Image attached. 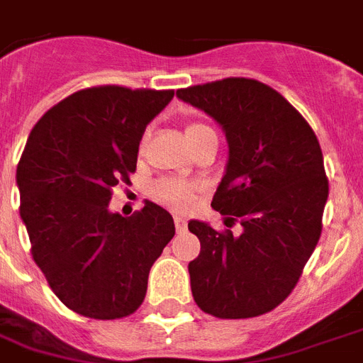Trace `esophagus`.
Returning a JSON list of instances; mask_svg holds the SVG:
<instances>
[{
	"instance_id": "34e87169",
	"label": "esophagus",
	"mask_w": 363,
	"mask_h": 363,
	"mask_svg": "<svg viewBox=\"0 0 363 363\" xmlns=\"http://www.w3.org/2000/svg\"><path fill=\"white\" fill-rule=\"evenodd\" d=\"M175 228H177V232H179V233L186 232V228H188L186 218H182V216H175Z\"/></svg>"
}]
</instances>
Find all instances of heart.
Listing matches in <instances>:
<instances>
[{"label":"heart","mask_w":363,"mask_h":363,"mask_svg":"<svg viewBox=\"0 0 363 363\" xmlns=\"http://www.w3.org/2000/svg\"><path fill=\"white\" fill-rule=\"evenodd\" d=\"M205 130H211V128L205 124H190L186 128V131H184L186 141L192 135ZM154 196L158 198V201H162L164 205L177 211H190L194 207V203H196V190H194V186L181 181L158 182L156 188H154Z\"/></svg>","instance_id":"obj_1"}]
</instances>
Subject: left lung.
<instances>
[{
	"label": "left lung",
	"mask_w": 363,
	"mask_h": 363,
	"mask_svg": "<svg viewBox=\"0 0 363 363\" xmlns=\"http://www.w3.org/2000/svg\"><path fill=\"white\" fill-rule=\"evenodd\" d=\"M177 98L226 133V169L211 207L242 226L233 235L188 222L201 242L188 264L194 299L218 318L269 313L292 292L320 238L328 179L318 139L281 94L252 79L184 88Z\"/></svg>",
	"instance_id": "1"
}]
</instances>
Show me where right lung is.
<instances>
[{"label": "right lung", "instance_id": "obj_1", "mask_svg": "<svg viewBox=\"0 0 363 363\" xmlns=\"http://www.w3.org/2000/svg\"><path fill=\"white\" fill-rule=\"evenodd\" d=\"M173 94L86 88L48 109L28 137L16 167L20 218L48 286L79 315L135 313L175 235L173 216L152 201L131 216L109 209L111 190L135 171L145 128Z\"/></svg>", "mask_w": 363, "mask_h": 363}]
</instances>
